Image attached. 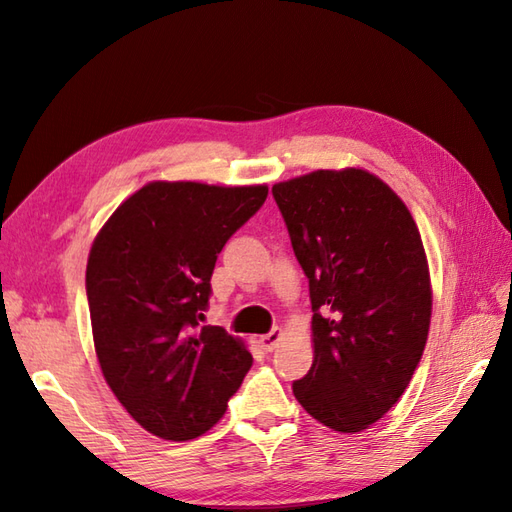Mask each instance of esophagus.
<instances>
[{"instance_id":"1","label":"esophagus","mask_w":512,"mask_h":512,"mask_svg":"<svg viewBox=\"0 0 512 512\" xmlns=\"http://www.w3.org/2000/svg\"><path fill=\"white\" fill-rule=\"evenodd\" d=\"M281 336H284V332H281L279 328H275V330H270L268 334H264V336H259V345H262L266 352H273V350H275V347L279 345V341H281Z\"/></svg>"}]
</instances>
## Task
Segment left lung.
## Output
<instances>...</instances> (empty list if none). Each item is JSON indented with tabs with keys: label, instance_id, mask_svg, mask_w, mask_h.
Segmentation results:
<instances>
[{
	"label": "left lung",
	"instance_id": "obj_1",
	"mask_svg": "<svg viewBox=\"0 0 512 512\" xmlns=\"http://www.w3.org/2000/svg\"><path fill=\"white\" fill-rule=\"evenodd\" d=\"M273 195L314 312V361L292 391L325 427L363 431L396 405L427 345L431 281L418 226L365 169H319Z\"/></svg>",
	"mask_w": 512,
	"mask_h": 512
}]
</instances>
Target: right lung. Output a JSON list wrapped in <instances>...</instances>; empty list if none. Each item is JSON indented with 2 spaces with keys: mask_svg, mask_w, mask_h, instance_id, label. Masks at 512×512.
<instances>
[{
  "mask_svg": "<svg viewBox=\"0 0 512 512\" xmlns=\"http://www.w3.org/2000/svg\"><path fill=\"white\" fill-rule=\"evenodd\" d=\"M266 184L149 182L96 235L85 290L107 385L140 427L184 442L224 416L253 365L244 341L200 325L224 244Z\"/></svg>",
  "mask_w": 512,
  "mask_h": 512,
  "instance_id": "obj_1",
  "label": "right lung"
}]
</instances>
